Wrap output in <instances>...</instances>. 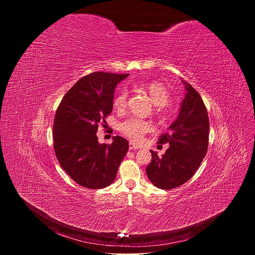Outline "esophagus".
I'll list each match as a JSON object with an SVG mask.
<instances>
[{
	"label": "esophagus",
	"mask_w": 255,
	"mask_h": 255,
	"mask_svg": "<svg viewBox=\"0 0 255 255\" xmlns=\"http://www.w3.org/2000/svg\"><path fill=\"white\" fill-rule=\"evenodd\" d=\"M139 146L134 142H129V149H138Z\"/></svg>",
	"instance_id": "1"
}]
</instances>
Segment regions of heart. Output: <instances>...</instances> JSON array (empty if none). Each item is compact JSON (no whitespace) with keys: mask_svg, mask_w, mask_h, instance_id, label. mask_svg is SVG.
I'll return each instance as SVG.
<instances>
[{"mask_svg":"<svg viewBox=\"0 0 255 255\" xmlns=\"http://www.w3.org/2000/svg\"><path fill=\"white\" fill-rule=\"evenodd\" d=\"M145 89L147 90L152 102L158 107L159 110L169 103L170 94L163 84L159 82H151L145 86ZM127 101L128 92L127 90L123 89L114 99V108L117 111L125 110L127 107ZM151 130L152 124L150 122L139 118H129L120 125V131L136 142L142 140L143 136Z\"/></svg>","mask_w":255,"mask_h":255,"instance_id":"obj_1","label":"heart"}]
</instances>
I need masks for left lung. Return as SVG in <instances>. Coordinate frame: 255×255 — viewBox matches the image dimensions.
<instances>
[{"mask_svg": "<svg viewBox=\"0 0 255 255\" xmlns=\"http://www.w3.org/2000/svg\"><path fill=\"white\" fill-rule=\"evenodd\" d=\"M178 115L168 127V132L158 139L159 144L169 147L159 157L150 150L152 158L146 167L151 183L162 190L184 185L201 165L209 144V117L200 94L187 82Z\"/></svg>", "mask_w": 255, "mask_h": 255, "instance_id": "left-lung-1", "label": "left lung"}]
</instances>
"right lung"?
Instances as JSON below:
<instances>
[{"label":"right lung","mask_w":255,"mask_h":255,"mask_svg":"<svg viewBox=\"0 0 255 255\" xmlns=\"http://www.w3.org/2000/svg\"><path fill=\"white\" fill-rule=\"evenodd\" d=\"M129 75L97 71L82 78L61 100L53 123V147L64 171L88 189H103L116 178L129 143L114 136L111 144L99 143L101 121L113 110L117 85Z\"/></svg>","instance_id":"add662e5"}]
</instances>
